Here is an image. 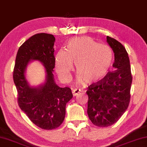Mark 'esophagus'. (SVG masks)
Masks as SVG:
<instances>
[{"label": "esophagus", "instance_id": "34e87169", "mask_svg": "<svg viewBox=\"0 0 147 147\" xmlns=\"http://www.w3.org/2000/svg\"><path fill=\"white\" fill-rule=\"evenodd\" d=\"M81 92V90L80 89H72V95L74 96H76V95H78V93H79Z\"/></svg>", "mask_w": 147, "mask_h": 147}]
</instances>
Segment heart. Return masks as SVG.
Returning <instances> with one entry per match:
<instances>
[{
    "label": "heart",
    "mask_w": 147,
    "mask_h": 147,
    "mask_svg": "<svg viewBox=\"0 0 147 147\" xmlns=\"http://www.w3.org/2000/svg\"><path fill=\"white\" fill-rule=\"evenodd\" d=\"M113 60V53L107 45L98 44L88 36L77 37L68 40L66 50H58L55 56V70L64 82L70 78L75 63L77 81L97 83L108 73Z\"/></svg>",
    "instance_id": "obj_1"
}]
</instances>
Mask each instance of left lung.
<instances>
[{"label": "left lung", "instance_id": "1", "mask_svg": "<svg viewBox=\"0 0 147 147\" xmlns=\"http://www.w3.org/2000/svg\"><path fill=\"white\" fill-rule=\"evenodd\" d=\"M107 42L114 53L113 67L104 79L88 87L87 114L91 122L99 127L116 123L128 108L132 77L130 60L124 46L107 36Z\"/></svg>", "mask_w": 147, "mask_h": 147}]
</instances>
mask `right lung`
<instances>
[{"label":"right lung","instance_id":"add662e5","mask_svg":"<svg viewBox=\"0 0 147 147\" xmlns=\"http://www.w3.org/2000/svg\"><path fill=\"white\" fill-rule=\"evenodd\" d=\"M54 42L52 34L42 33L31 36L19 48L13 71L19 107L31 122L44 130L61 125L66 103L72 97L70 88L60 87L54 80ZM34 60L43 64L46 72L45 83L36 87L29 85L25 75L28 64Z\"/></svg>","mask_w":147,"mask_h":147}]
</instances>
